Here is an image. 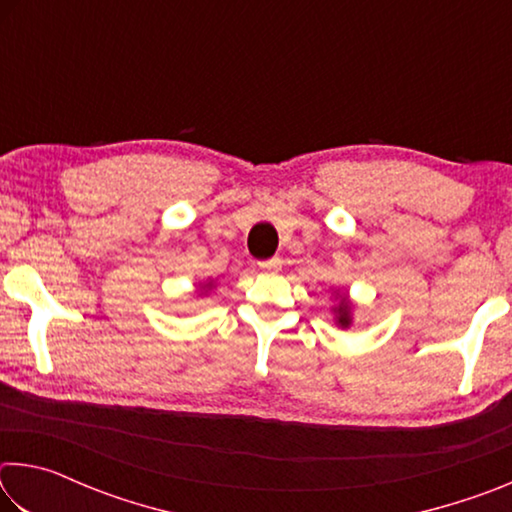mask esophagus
Segmentation results:
<instances>
[{
    "mask_svg": "<svg viewBox=\"0 0 512 512\" xmlns=\"http://www.w3.org/2000/svg\"><path fill=\"white\" fill-rule=\"evenodd\" d=\"M257 266L262 268L264 273H277L282 268V259L280 257H271V259H264V262H259Z\"/></svg>",
    "mask_w": 512,
    "mask_h": 512,
    "instance_id": "esophagus-1",
    "label": "esophagus"
}]
</instances>
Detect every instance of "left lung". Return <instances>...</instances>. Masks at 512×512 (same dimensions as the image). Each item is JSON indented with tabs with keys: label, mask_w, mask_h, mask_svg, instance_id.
Segmentation results:
<instances>
[{
	"label": "left lung",
	"mask_w": 512,
	"mask_h": 512,
	"mask_svg": "<svg viewBox=\"0 0 512 512\" xmlns=\"http://www.w3.org/2000/svg\"><path fill=\"white\" fill-rule=\"evenodd\" d=\"M336 311H339V325L341 327H348L350 325V305H348V300H341V305H339V309H336Z\"/></svg>",
	"instance_id": "1"
}]
</instances>
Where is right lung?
<instances>
[{
	"label": "right lung",
	"mask_w": 512,
	"mask_h": 512,
	"mask_svg": "<svg viewBox=\"0 0 512 512\" xmlns=\"http://www.w3.org/2000/svg\"><path fill=\"white\" fill-rule=\"evenodd\" d=\"M207 289H210V284H207Z\"/></svg>",
	"instance_id": "obj_1"
}]
</instances>
